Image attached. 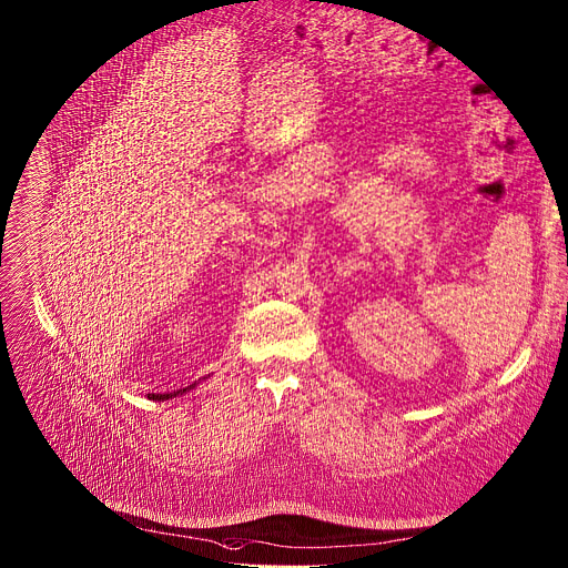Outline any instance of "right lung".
I'll list each match as a JSON object with an SVG mask.
<instances>
[{
  "label": "right lung",
  "mask_w": 568,
  "mask_h": 568,
  "mask_svg": "<svg viewBox=\"0 0 568 568\" xmlns=\"http://www.w3.org/2000/svg\"><path fill=\"white\" fill-rule=\"evenodd\" d=\"M192 388H196V384L186 386V388H180V390H173V393H148V399H155V402H164V399H171V397H178V395H184Z\"/></svg>",
  "instance_id": "1"
}]
</instances>
